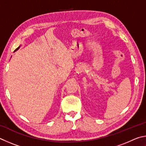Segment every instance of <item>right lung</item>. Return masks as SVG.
<instances>
[{
    "mask_svg": "<svg viewBox=\"0 0 146 146\" xmlns=\"http://www.w3.org/2000/svg\"><path fill=\"white\" fill-rule=\"evenodd\" d=\"M20 46H19V47H18L17 48H16V49H15V51H17V50L18 49H19V48H20Z\"/></svg>",
    "mask_w": 146,
    "mask_h": 146,
    "instance_id": "right-lung-1",
    "label": "right lung"
}]
</instances>
